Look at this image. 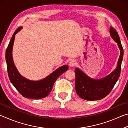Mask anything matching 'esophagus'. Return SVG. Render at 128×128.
Returning <instances> with one entry per match:
<instances>
[{
	"label": "esophagus",
	"instance_id": "34e87169",
	"mask_svg": "<svg viewBox=\"0 0 128 128\" xmlns=\"http://www.w3.org/2000/svg\"><path fill=\"white\" fill-rule=\"evenodd\" d=\"M76 64H77V62H76V61L75 60H70V62H69V66H75L76 65Z\"/></svg>",
	"mask_w": 128,
	"mask_h": 128
}]
</instances>
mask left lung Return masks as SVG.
I'll return each instance as SVG.
<instances>
[{
  "instance_id": "8db88e82",
  "label": "left lung",
  "mask_w": 128,
  "mask_h": 128,
  "mask_svg": "<svg viewBox=\"0 0 128 128\" xmlns=\"http://www.w3.org/2000/svg\"><path fill=\"white\" fill-rule=\"evenodd\" d=\"M110 33L112 39L118 43L120 50L118 66L114 72L101 80L91 78L78 68L75 69L76 92L78 96L86 100H96L104 98L110 94L120 77L121 62L124 51L119 36L116 30L110 28Z\"/></svg>"
}]
</instances>
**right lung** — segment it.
<instances>
[{
  "label": "right lung",
  "mask_w": 128,
  "mask_h": 128,
  "mask_svg": "<svg viewBox=\"0 0 128 128\" xmlns=\"http://www.w3.org/2000/svg\"><path fill=\"white\" fill-rule=\"evenodd\" d=\"M22 27H19L14 34L6 50V60L10 80L17 90L26 98L38 99L47 96L52 88L56 80L68 69V66H64L56 69L48 76L40 81H30L21 76L15 66L12 58V48L16 34Z\"/></svg>",
  "instance_id": "right-lung-1"
}]
</instances>
